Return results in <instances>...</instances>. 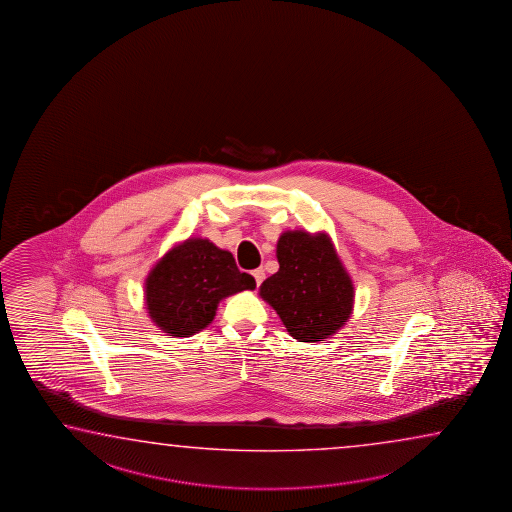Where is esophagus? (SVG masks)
<instances>
[{"label": "esophagus", "instance_id": "1", "mask_svg": "<svg viewBox=\"0 0 512 512\" xmlns=\"http://www.w3.org/2000/svg\"><path fill=\"white\" fill-rule=\"evenodd\" d=\"M252 276L256 279V285L260 286L263 283V279H265V270L254 269L252 270Z\"/></svg>", "mask_w": 512, "mask_h": 512}]
</instances>
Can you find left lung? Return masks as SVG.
Wrapping results in <instances>:
<instances>
[{
	"label": "left lung",
	"instance_id": "left-lung-1",
	"mask_svg": "<svg viewBox=\"0 0 512 512\" xmlns=\"http://www.w3.org/2000/svg\"><path fill=\"white\" fill-rule=\"evenodd\" d=\"M279 270L260 286L299 342H322L342 330L355 308V285L326 231H283L276 245Z\"/></svg>",
	"mask_w": 512,
	"mask_h": 512
}]
</instances>
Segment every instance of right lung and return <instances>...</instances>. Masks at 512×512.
<instances>
[{"instance_id": "1", "label": "right lung", "mask_w": 512, "mask_h": 512, "mask_svg": "<svg viewBox=\"0 0 512 512\" xmlns=\"http://www.w3.org/2000/svg\"><path fill=\"white\" fill-rule=\"evenodd\" d=\"M254 288L256 281L238 270L231 252L190 236L152 265L143 292L154 326L170 337H191L213 322L222 299Z\"/></svg>"}]
</instances>
